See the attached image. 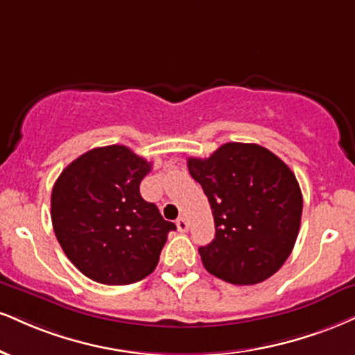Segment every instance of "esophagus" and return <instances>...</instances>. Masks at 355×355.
Wrapping results in <instances>:
<instances>
[{"label": "esophagus", "instance_id": "obj_1", "mask_svg": "<svg viewBox=\"0 0 355 355\" xmlns=\"http://www.w3.org/2000/svg\"><path fill=\"white\" fill-rule=\"evenodd\" d=\"M177 228H178V232H182V233L189 232V221H187L185 216H180V218L177 220Z\"/></svg>", "mask_w": 355, "mask_h": 355}]
</instances>
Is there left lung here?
<instances>
[{"label":"left lung","instance_id":"8db88e82","mask_svg":"<svg viewBox=\"0 0 355 355\" xmlns=\"http://www.w3.org/2000/svg\"><path fill=\"white\" fill-rule=\"evenodd\" d=\"M215 220L200 246L205 270L232 284H258L291 254L301 226L300 183L279 157L258 144L228 142L208 159L187 160Z\"/></svg>","mask_w":355,"mask_h":355}]
</instances>
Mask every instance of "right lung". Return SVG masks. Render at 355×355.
<instances>
[{
    "label": "right lung",
    "instance_id": "1",
    "mask_svg": "<svg viewBox=\"0 0 355 355\" xmlns=\"http://www.w3.org/2000/svg\"><path fill=\"white\" fill-rule=\"evenodd\" d=\"M152 164L125 145H107L71 162L53 187L51 220L78 270L101 284L144 279L159 264L166 234L177 230L140 196Z\"/></svg>",
    "mask_w": 355,
    "mask_h": 355
}]
</instances>
